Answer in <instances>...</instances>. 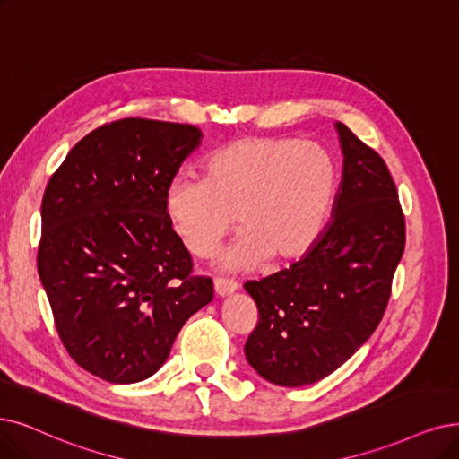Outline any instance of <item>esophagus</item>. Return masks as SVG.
I'll return each mask as SVG.
<instances>
[{
    "label": "esophagus",
    "instance_id": "obj_1",
    "mask_svg": "<svg viewBox=\"0 0 459 459\" xmlns=\"http://www.w3.org/2000/svg\"><path fill=\"white\" fill-rule=\"evenodd\" d=\"M237 290V282L235 281H230V279H220L216 277L214 279V291L218 293L220 298H226L230 296V293H233Z\"/></svg>",
    "mask_w": 459,
    "mask_h": 459
}]
</instances>
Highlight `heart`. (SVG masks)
I'll return each mask as SVG.
<instances>
[{
    "mask_svg": "<svg viewBox=\"0 0 459 459\" xmlns=\"http://www.w3.org/2000/svg\"><path fill=\"white\" fill-rule=\"evenodd\" d=\"M335 192L332 158L315 143L252 135L220 146L205 177L177 175L166 211L185 247L209 255L237 226L224 265L248 267L269 258L290 262L320 237Z\"/></svg>",
    "mask_w": 459,
    "mask_h": 459,
    "instance_id": "obj_1",
    "label": "heart"
}]
</instances>
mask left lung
<instances>
[{"label":"left lung","instance_id":"1","mask_svg":"<svg viewBox=\"0 0 459 459\" xmlns=\"http://www.w3.org/2000/svg\"><path fill=\"white\" fill-rule=\"evenodd\" d=\"M337 132L344 168L332 222L301 260L245 282L260 316L245 354L279 386L325 378L373 335L405 250V214L386 161L344 124Z\"/></svg>","mask_w":459,"mask_h":459}]
</instances>
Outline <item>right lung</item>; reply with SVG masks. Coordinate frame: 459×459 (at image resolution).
I'll list each match as a JSON object with an SVG mask.
<instances>
[{
    "label": "right lung",
    "mask_w": 459,
    "mask_h": 459,
    "mask_svg": "<svg viewBox=\"0 0 459 459\" xmlns=\"http://www.w3.org/2000/svg\"><path fill=\"white\" fill-rule=\"evenodd\" d=\"M190 124L120 118L82 137L41 204L38 271L67 354L107 382L154 375L185 322L212 299L166 211L195 149Z\"/></svg>",
    "instance_id": "add662e5"
}]
</instances>
